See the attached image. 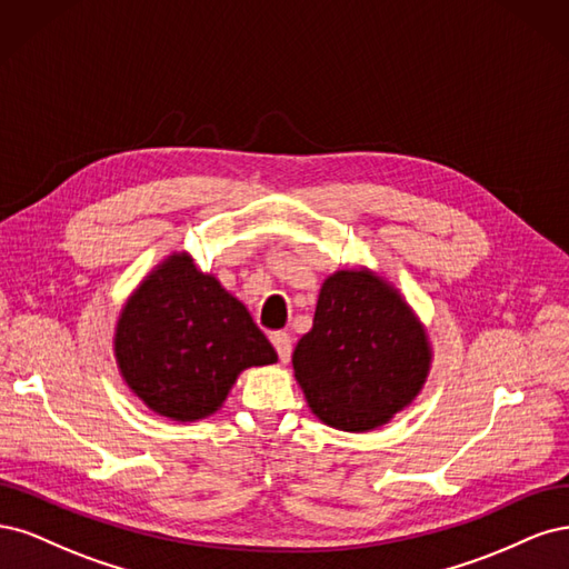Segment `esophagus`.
<instances>
[{"instance_id": "esophagus-1", "label": "esophagus", "mask_w": 569, "mask_h": 569, "mask_svg": "<svg viewBox=\"0 0 569 569\" xmlns=\"http://www.w3.org/2000/svg\"><path fill=\"white\" fill-rule=\"evenodd\" d=\"M269 340H271V345H273V347H277L279 359L286 363V361L290 359V352H292V338H290V333H286V331H277V333H271V336H269Z\"/></svg>"}]
</instances>
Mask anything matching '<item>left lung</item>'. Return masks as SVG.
<instances>
[{
  "instance_id": "obj_1",
  "label": "left lung",
  "mask_w": 569,
  "mask_h": 569,
  "mask_svg": "<svg viewBox=\"0 0 569 569\" xmlns=\"http://www.w3.org/2000/svg\"><path fill=\"white\" fill-rule=\"evenodd\" d=\"M430 361L423 323L369 269H340L323 281L311 331L292 352L309 409L347 432L380 428L407 409Z\"/></svg>"
}]
</instances>
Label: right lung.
I'll return each instance as SVG.
<instances>
[{
	"instance_id": "obj_1",
	"label": "right lung",
	"mask_w": 569,
	"mask_h": 569,
	"mask_svg": "<svg viewBox=\"0 0 569 569\" xmlns=\"http://www.w3.org/2000/svg\"><path fill=\"white\" fill-rule=\"evenodd\" d=\"M113 347L127 388L181 423L222 407L241 371L279 359L246 305L189 254H170L139 283Z\"/></svg>"
}]
</instances>
